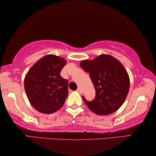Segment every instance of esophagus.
I'll list each match as a JSON object with an SVG mask.
<instances>
[{
	"instance_id": "obj_1",
	"label": "esophagus",
	"mask_w": 156,
	"mask_h": 156,
	"mask_svg": "<svg viewBox=\"0 0 156 156\" xmlns=\"http://www.w3.org/2000/svg\"><path fill=\"white\" fill-rule=\"evenodd\" d=\"M76 91H77V92H79L80 94H82V90H81V88H80V87H79V88H77V89H76Z\"/></svg>"
}]
</instances>
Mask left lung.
<instances>
[{"label":"left lung","mask_w":156,"mask_h":156,"mask_svg":"<svg viewBox=\"0 0 156 156\" xmlns=\"http://www.w3.org/2000/svg\"><path fill=\"white\" fill-rule=\"evenodd\" d=\"M80 66L89 72L96 91L94 99L83 100L91 112L108 115L119 109L129 90L130 80L126 70L120 62L108 55H101L92 60H83Z\"/></svg>","instance_id":"8db88e82"}]
</instances>
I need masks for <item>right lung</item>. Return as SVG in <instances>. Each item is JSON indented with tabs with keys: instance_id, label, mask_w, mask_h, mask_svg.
Here are the masks:
<instances>
[{
	"instance_id": "obj_1",
	"label": "right lung",
	"mask_w": 156,
	"mask_h": 156,
	"mask_svg": "<svg viewBox=\"0 0 156 156\" xmlns=\"http://www.w3.org/2000/svg\"><path fill=\"white\" fill-rule=\"evenodd\" d=\"M67 61L48 55L39 59L25 76L24 86L30 103L38 112L52 114L64 105L68 96V81L60 76Z\"/></svg>"
}]
</instances>
